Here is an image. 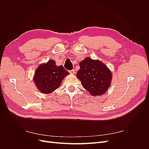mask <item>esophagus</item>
Segmentation results:
<instances>
[{
	"instance_id": "1",
	"label": "esophagus",
	"mask_w": 149,
	"mask_h": 149,
	"mask_svg": "<svg viewBox=\"0 0 149 149\" xmlns=\"http://www.w3.org/2000/svg\"><path fill=\"white\" fill-rule=\"evenodd\" d=\"M69 72V73H70V74H75V70H74V69L70 70Z\"/></svg>"
}]
</instances>
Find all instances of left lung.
<instances>
[{
	"mask_svg": "<svg viewBox=\"0 0 149 149\" xmlns=\"http://www.w3.org/2000/svg\"><path fill=\"white\" fill-rule=\"evenodd\" d=\"M80 68L77 77L83 88L93 96L104 93L111 85L112 77L107 66L99 60L86 58L80 63Z\"/></svg>",
	"mask_w": 149,
	"mask_h": 149,
	"instance_id": "8db88e82",
	"label": "left lung"
}]
</instances>
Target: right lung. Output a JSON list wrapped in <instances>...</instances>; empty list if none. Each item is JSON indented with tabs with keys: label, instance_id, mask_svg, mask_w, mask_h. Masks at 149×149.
Segmentation results:
<instances>
[{
	"label": "right lung",
	"instance_id": "right-lung-1",
	"mask_svg": "<svg viewBox=\"0 0 149 149\" xmlns=\"http://www.w3.org/2000/svg\"><path fill=\"white\" fill-rule=\"evenodd\" d=\"M69 74L62 65L57 66L54 60L38 67L34 81L38 89L43 93H49L60 87L62 80Z\"/></svg>",
	"mask_w": 149,
	"mask_h": 149
}]
</instances>
